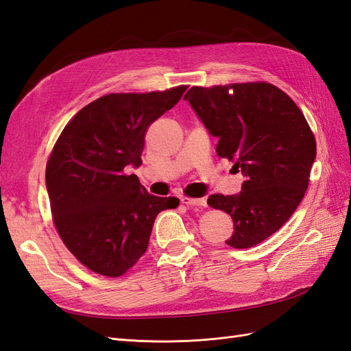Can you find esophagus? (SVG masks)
Wrapping results in <instances>:
<instances>
[{"mask_svg": "<svg viewBox=\"0 0 351 351\" xmlns=\"http://www.w3.org/2000/svg\"><path fill=\"white\" fill-rule=\"evenodd\" d=\"M182 204L187 205V206H206V200L204 197H189V196H183L182 199Z\"/></svg>", "mask_w": 351, "mask_h": 351, "instance_id": "1", "label": "esophagus"}]
</instances>
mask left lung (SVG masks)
<instances>
[{"label":"left lung","mask_w":351,"mask_h":351,"mask_svg":"<svg viewBox=\"0 0 351 351\" xmlns=\"http://www.w3.org/2000/svg\"><path fill=\"white\" fill-rule=\"evenodd\" d=\"M184 99L218 137L217 155L246 177L239 195L208 199L234 222L226 243L247 249L267 240L294 214L309 186L316 141L303 112L267 82L193 86Z\"/></svg>","instance_id":"obj_1"}]
</instances>
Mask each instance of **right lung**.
Returning a JSON list of instances; mask_svg holds the SVG:
<instances>
[{"instance_id":"add662e5","label":"right lung","mask_w":351,"mask_h":351,"mask_svg":"<svg viewBox=\"0 0 351 351\" xmlns=\"http://www.w3.org/2000/svg\"><path fill=\"white\" fill-rule=\"evenodd\" d=\"M186 89L104 95L73 117L52 147L45 171L52 221L90 271L121 277L143 256L159 212L178 206L124 169L142 164L147 129Z\"/></svg>"}]
</instances>
